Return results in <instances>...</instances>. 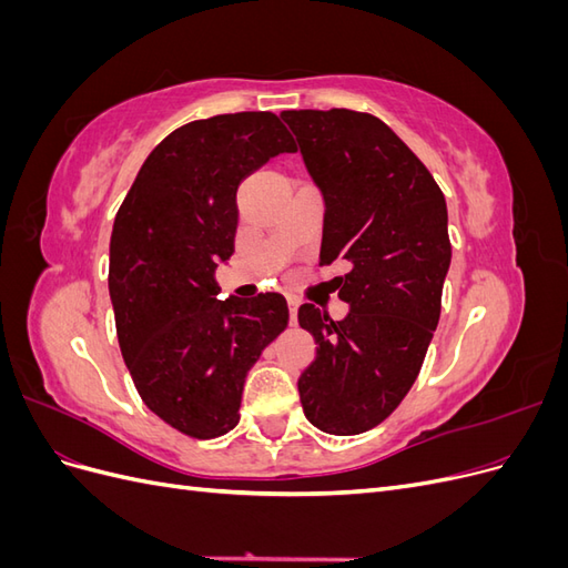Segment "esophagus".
Masks as SVG:
<instances>
[{
    "instance_id": "1",
    "label": "esophagus",
    "mask_w": 568,
    "mask_h": 568,
    "mask_svg": "<svg viewBox=\"0 0 568 568\" xmlns=\"http://www.w3.org/2000/svg\"><path fill=\"white\" fill-rule=\"evenodd\" d=\"M296 313H298V301L288 298V317H291V324H296Z\"/></svg>"
}]
</instances>
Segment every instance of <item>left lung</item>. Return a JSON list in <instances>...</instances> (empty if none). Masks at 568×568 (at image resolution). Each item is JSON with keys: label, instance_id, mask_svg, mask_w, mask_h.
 Wrapping results in <instances>:
<instances>
[{"label": "left lung", "instance_id": "8db88e82", "mask_svg": "<svg viewBox=\"0 0 568 568\" xmlns=\"http://www.w3.org/2000/svg\"><path fill=\"white\" fill-rule=\"evenodd\" d=\"M324 201L320 263L348 315L303 303L298 324L317 355L298 376L307 422L353 436L382 424L422 369L450 267L448 205L432 173L379 118L348 109L284 111Z\"/></svg>", "mask_w": 568, "mask_h": 568}]
</instances>
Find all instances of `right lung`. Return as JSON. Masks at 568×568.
<instances>
[{
    "instance_id": "add662e5",
    "label": "right lung",
    "mask_w": 568,
    "mask_h": 568,
    "mask_svg": "<svg viewBox=\"0 0 568 568\" xmlns=\"http://www.w3.org/2000/svg\"><path fill=\"white\" fill-rule=\"evenodd\" d=\"M296 144L270 111L194 120L149 153L113 222L109 294L120 353L144 405L192 438L239 422L248 369L288 322L280 294L217 301L236 189Z\"/></svg>"
}]
</instances>
